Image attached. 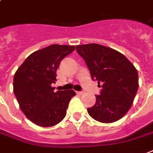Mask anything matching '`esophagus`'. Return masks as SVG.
Wrapping results in <instances>:
<instances>
[{
	"label": "esophagus",
	"mask_w": 153,
	"mask_h": 153,
	"mask_svg": "<svg viewBox=\"0 0 153 153\" xmlns=\"http://www.w3.org/2000/svg\"><path fill=\"white\" fill-rule=\"evenodd\" d=\"M84 93H85L84 91H77V94H78V95H83Z\"/></svg>",
	"instance_id": "obj_1"
}]
</instances>
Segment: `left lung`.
Segmentation results:
<instances>
[{
	"label": "left lung",
	"instance_id": "1",
	"mask_svg": "<svg viewBox=\"0 0 153 153\" xmlns=\"http://www.w3.org/2000/svg\"><path fill=\"white\" fill-rule=\"evenodd\" d=\"M76 51L85 60L91 79L102 84L95 104L87 108L90 116L106 123L120 120L131 107L138 90L136 67L123 53L104 45H79Z\"/></svg>",
	"mask_w": 153,
	"mask_h": 153
}]
</instances>
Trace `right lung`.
Listing matches in <instances>:
<instances>
[{
    "label": "right lung",
    "mask_w": 153,
    "mask_h": 153,
    "mask_svg": "<svg viewBox=\"0 0 153 153\" xmlns=\"http://www.w3.org/2000/svg\"><path fill=\"white\" fill-rule=\"evenodd\" d=\"M74 49V45H49L31 53L15 73L14 95L22 112L36 125L52 127L65 118L76 93L73 90L54 92L51 84L57 80L61 61Z\"/></svg>",
    "instance_id": "add662e5"
}]
</instances>
